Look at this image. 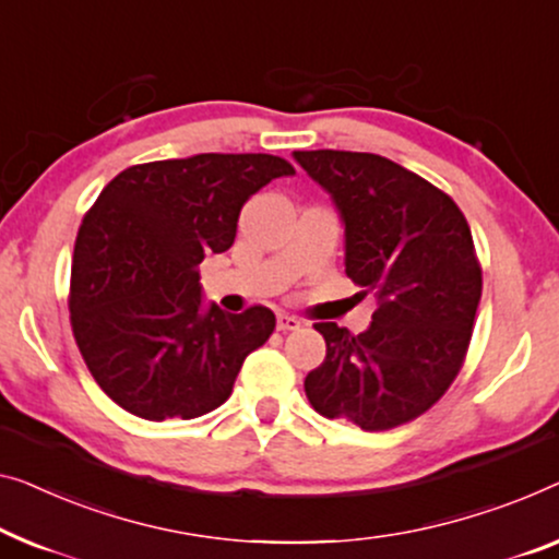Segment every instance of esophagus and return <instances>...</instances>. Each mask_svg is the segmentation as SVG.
I'll use <instances>...</instances> for the list:
<instances>
[{"label": "esophagus", "instance_id": "34e87169", "mask_svg": "<svg viewBox=\"0 0 559 559\" xmlns=\"http://www.w3.org/2000/svg\"><path fill=\"white\" fill-rule=\"evenodd\" d=\"M276 329H278V331H296V329H301V321H298L296 316L278 313V316H276Z\"/></svg>", "mask_w": 559, "mask_h": 559}]
</instances>
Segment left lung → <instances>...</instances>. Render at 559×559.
<instances>
[{
  "label": "left lung",
  "mask_w": 559,
  "mask_h": 559,
  "mask_svg": "<svg viewBox=\"0 0 559 559\" xmlns=\"http://www.w3.org/2000/svg\"><path fill=\"white\" fill-rule=\"evenodd\" d=\"M336 205L346 276L373 294L369 329L316 323L326 359L304 381L319 414L384 431L424 414L462 369L481 298L466 218L447 193L389 157L296 150Z\"/></svg>",
  "instance_id": "left-lung-1"
}]
</instances>
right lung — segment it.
<instances>
[{
  "label": "right lung",
  "instance_id": "1",
  "mask_svg": "<svg viewBox=\"0 0 559 559\" xmlns=\"http://www.w3.org/2000/svg\"><path fill=\"white\" fill-rule=\"evenodd\" d=\"M296 175L276 155L203 153L132 165L82 221L70 311L99 389L140 419L218 409L246 356L276 329L271 308L203 304L198 265L228 251L246 200Z\"/></svg>",
  "mask_w": 559,
  "mask_h": 559
}]
</instances>
